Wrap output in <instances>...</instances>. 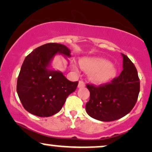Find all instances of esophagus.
Returning <instances> with one entry per match:
<instances>
[{
  "label": "esophagus",
  "instance_id": "obj_1",
  "mask_svg": "<svg viewBox=\"0 0 152 152\" xmlns=\"http://www.w3.org/2000/svg\"><path fill=\"white\" fill-rule=\"evenodd\" d=\"M85 87V83L83 81H82V80H80L79 82H78V88H83Z\"/></svg>",
  "mask_w": 152,
  "mask_h": 152
}]
</instances>
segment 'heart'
<instances>
[{
    "label": "heart",
    "instance_id": "obj_1",
    "mask_svg": "<svg viewBox=\"0 0 152 152\" xmlns=\"http://www.w3.org/2000/svg\"><path fill=\"white\" fill-rule=\"evenodd\" d=\"M80 64L83 70L91 72L90 79L97 83L109 81L116 76L117 73L114 65L101 57H86L80 61ZM74 69L77 72L76 66H74Z\"/></svg>",
    "mask_w": 152,
    "mask_h": 152
}]
</instances>
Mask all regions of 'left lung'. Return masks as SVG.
Wrapping results in <instances>:
<instances>
[{"mask_svg":"<svg viewBox=\"0 0 152 152\" xmlns=\"http://www.w3.org/2000/svg\"><path fill=\"white\" fill-rule=\"evenodd\" d=\"M124 69L111 83L98 87L88 84L90 99L86 112L101 121H112L122 118L132 110L140 93L137 71L130 59L121 53Z\"/></svg>","mask_w":152,"mask_h":152,"instance_id":"left-lung-1","label":"left lung"}]
</instances>
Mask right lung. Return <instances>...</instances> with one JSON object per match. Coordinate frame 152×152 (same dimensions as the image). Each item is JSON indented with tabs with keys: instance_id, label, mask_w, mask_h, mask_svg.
<instances>
[{
	"instance_id": "1",
	"label": "right lung",
	"mask_w": 152,
	"mask_h": 152,
	"mask_svg": "<svg viewBox=\"0 0 152 152\" xmlns=\"http://www.w3.org/2000/svg\"><path fill=\"white\" fill-rule=\"evenodd\" d=\"M64 45L50 43L37 48L27 55L17 78V92L24 108L31 114L48 117L62 109L78 82L69 80L59 71L51 69L57 54L70 57Z\"/></svg>"
}]
</instances>
